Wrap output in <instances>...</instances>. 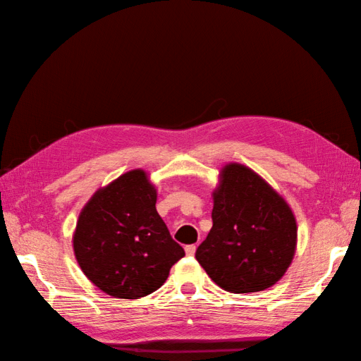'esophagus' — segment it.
Segmentation results:
<instances>
[{"label": "esophagus", "instance_id": "esophagus-1", "mask_svg": "<svg viewBox=\"0 0 361 361\" xmlns=\"http://www.w3.org/2000/svg\"><path fill=\"white\" fill-rule=\"evenodd\" d=\"M195 250H197L195 245H188V247L185 248V251H186V255H188V256H194V255H195Z\"/></svg>", "mask_w": 361, "mask_h": 361}]
</instances>
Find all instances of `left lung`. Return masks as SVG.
Masks as SVG:
<instances>
[{
    "label": "left lung",
    "instance_id": "obj_1",
    "mask_svg": "<svg viewBox=\"0 0 361 361\" xmlns=\"http://www.w3.org/2000/svg\"><path fill=\"white\" fill-rule=\"evenodd\" d=\"M212 200V228L197 248L198 264L231 293L273 287L296 251L298 225L290 204L239 163L221 167Z\"/></svg>",
    "mask_w": 361,
    "mask_h": 361
}]
</instances>
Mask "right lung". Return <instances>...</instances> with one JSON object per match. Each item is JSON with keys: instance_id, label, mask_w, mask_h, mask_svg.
I'll list each match as a JSON object with an SVG mask.
<instances>
[{"instance_id": "right-lung-1", "label": "right lung", "mask_w": 361, "mask_h": 361, "mask_svg": "<svg viewBox=\"0 0 361 361\" xmlns=\"http://www.w3.org/2000/svg\"><path fill=\"white\" fill-rule=\"evenodd\" d=\"M157 188L142 169L97 189L79 214L74 256L83 274L113 298L140 299L166 282L185 256L157 211Z\"/></svg>"}]
</instances>
